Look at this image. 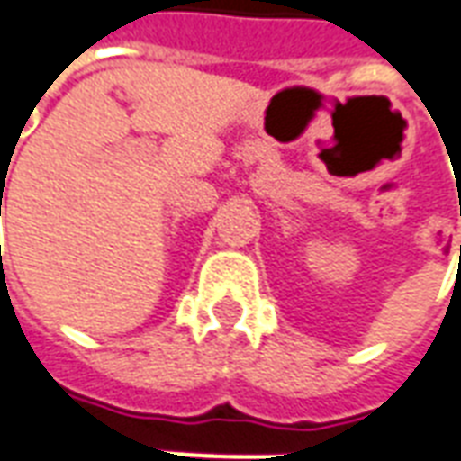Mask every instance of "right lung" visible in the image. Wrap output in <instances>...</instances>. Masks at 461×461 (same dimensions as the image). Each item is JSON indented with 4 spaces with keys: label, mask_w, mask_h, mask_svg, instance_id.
I'll use <instances>...</instances> for the list:
<instances>
[{
    "label": "right lung",
    "mask_w": 461,
    "mask_h": 461,
    "mask_svg": "<svg viewBox=\"0 0 461 461\" xmlns=\"http://www.w3.org/2000/svg\"><path fill=\"white\" fill-rule=\"evenodd\" d=\"M0 214H2V212H0Z\"/></svg>",
    "instance_id": "1"
}]
</instances>
